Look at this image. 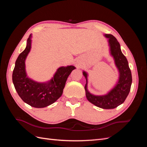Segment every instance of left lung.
<instances>
[{
    "instance_id": "obj_1",
    "label": "left lung",
    "mask_w": 147,
    "mask_h": 147,
    "mask_svg": "<svg viewBox=\"0 0 147 147\" xmlns=\"http://www.w3.org/2000/svg\"><path fill=\"white\" fill-rule=\"evenodd\" d=\"M108 38L110 54L113 57L115 66L118 70L119 77L115 86L107 94L94 95L88 90V73L83 71L86 78L84 90L87 99L91 104L103 109H113L122 104L129 93L132 84V75L126 57L122 53L117 38L111 34H105Z\"/></svg>"
}]
</instances>
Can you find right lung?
<instances>
[{
	"mask_svg": "<svg viewBox=\"0 0 147 147\" xmlns=\"http://www.w3.org/2000/svg\"><path fill=\"white\" fill-rule=\"evenodd\" d=\"M32 34L27 40L25 50L18 57L12 75L13 83L18 94L25 103L35 108H43L55 102L63 94L65 82L74 65L62 66L53 77L46 82H37L30 78L26 71L25 61L31 49Z\"/></svg>",
	"mask_w": 147,
	"mask_h": 147,
	"instance_id": "obj_1",
	"label": "right lung"
}]
</instances>
